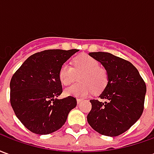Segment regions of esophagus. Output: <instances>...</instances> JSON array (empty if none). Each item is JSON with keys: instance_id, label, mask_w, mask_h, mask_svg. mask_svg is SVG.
<instances>
[{"instance_id": "esophagus-1", "label": "esophagus", "mask_w": 154, "mask_h": 154, "mask_svg": "<svg viewBox=\"0 0 154 154\" xmlns=\"http://www.w3.org/2000/svg\"><path fill=\"white\" fill-rule=\"evenodd\" d=\"M82 99H81V98H77V104H80L81 102H82Z\"/></svg>"}]
</instances>
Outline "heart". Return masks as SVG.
I'll use <instances>...</instances> for the list:
<instances>
[{
	"label": "heart",
	"instance_id": "heart-1",
	"mask_svg": "<svg viewBox=\"0 0 154 154\" xmlns=\"http://www.w3.org/2000/svg\"><path fill=\"white\" fill-rule=\"evenodd\" d=\"M80 83L75 84L65 89L66 96L85 97L91 92L99 93L106 87L108 82L107 71L100 67L99 61L87 54H82L75 57L73 67L69 64L62 65L58 77L62 83L67 86L74 82L77 76Z\"/></svg>",
	"mask_w": 154,
	"mask_h": 154
}]
</instances>
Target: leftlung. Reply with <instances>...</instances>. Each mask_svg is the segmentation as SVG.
<instances>
[{"label": "left lung", "mask_w": 154, "mask_h": 154, "mask_svg": "<svg viewBox=\"0 0 154 154\" xmlns=\"http://www.w3.org/2000/svg\"><path fill=\"white\" fill-rule=\"evenodd\" d=\"M102 64L108 74L106 87L99 96L105 102L91 100L87 122L100 134L118 136L134 125L143 110L146 85L129 61L110 53L89 54Z\"/></svg>", "instance_id": "obj_1"}]
</instances>
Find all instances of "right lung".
Here are the masks:
<instances>
[{
  "label": "right lung",
  "mask_w": 154,
  "mask_h": 154,
  "mask_svg": "<svg viewBox=\"0 0 154 154\" xmlns=\"http://www.w3.org/2000/svg\"><path fill=\"white\" fill-rule=\"evenodd\" d=\"M78 49H50L29 57L13 75L11 104L15 116L31 132L48 134L63 125L77 106L72 97L57 99L63 91L58 73Z\"/></svg>",
  "instance_id": "add662e5"
}]
</instances>
